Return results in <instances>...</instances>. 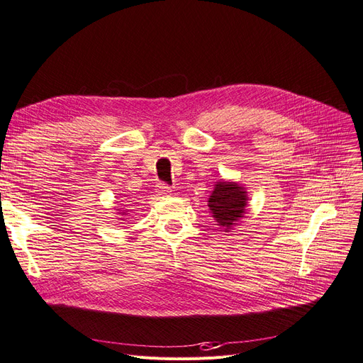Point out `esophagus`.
I'll use <instances>...</instances> for the list:
<instances>
[{"label": "esophagus", "instance_id": "esophagus-1", "mask_svg": "<svg viewBox=\"0 0 363 363\" xmlns=\"http://www.w3.org/2000/svg\"><path fill=\"white\" fill-rule=\"evenodd\" d=\"M158 194L169 196V194H172V189H170V186H167L166 184H160L158 185Z\"/></svg>", "mask_w": 363, "mask_h": 363}]
</instances>
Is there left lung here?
I'll return each instance as SVG.
<instances>
[{"mask_svg":"<svg viewBox=\"0 0 363 363\" xmlns=\"http://www.w3.org/2000/svg\"><path fill=\"white\" fill-rule=\"evenodd\" d=\"M247 194L242 186L235 182H217L216 190L209 197V209L212 217L225 230L244 216Z\"/></svg>","mask_w":363,"mask_h":363,"instance_id":"1","label":"left lung"}]
</instances>
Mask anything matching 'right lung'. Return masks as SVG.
<instances>
[{
	"label": "right lung",
	"instance_id": "add662e5",
	"mask_svg": "<svg viewBox=\"0 0 363 363\" xmlns=\"http://www.w3.org/2000/svg\"><path fill=\"white\" fill-rule=\"evenodd\" d=\"M124 213H125V212H124Z\"/></svg>",
	"mask_w": 363,
	"mask_h": 363
}]
</instances>
